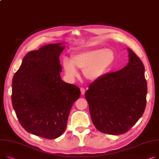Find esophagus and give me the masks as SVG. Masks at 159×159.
Here are the masks:
<instances>
[{
	"label": "esophagus",
	"instance_id": "esophagus-1",
	"mask_svg": "<svg viewBox=\"0 0 159 159\" xmlns=\"http://www.w3.org/2000/svg\"><path fill=\"white\" fill-rule=\"evenodd\" d=\"M80 92H81V94L83 95L85 94V92H86V90L84 88H80Z\"/></svg>",
	"mask_w": 159,
	"mask_h": 159
}]
</instances>
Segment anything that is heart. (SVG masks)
<instances>
[{"instance_id":"obj_1","label":"heart","mask_w":159,"mask_h":159,"mask_svg":"<svg viewBox=\"0 0 159 159\" xmlns=\"http://www.w3.org/2000/svg\"><path fill=\"white\" fill-rule=\"evenodd\" d=\"M114 59V53L111 49H92L73 54L71 61L65 58L62 66L66 76L70 79L78 75L77 67L83 70L84 75L88 80L94 81L104 75Z\"/></svg>"}]
</instances>
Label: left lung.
Wrapping results in <instances>:
<instances>
[{"instance_id":"1","label":"left lung","mask_w":159,"mask_h":159,"mask_svg":"<svg viewBox=\"0 0 159 159\" xmlns=\"http://www.w3.org/2000/svg\"><path fill=\"white\" fill-rule=\"evenodd\" d=\"M128 52L127 65L92 82L85 93L92 121L102 133H126L140 119L146 108L144 66L131 49L128 48Z\"/></svg>"}]
</instances>
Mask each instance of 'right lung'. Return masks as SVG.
Returning <instances> with one entry per match:
<instances>
[{
	"instance_id": "1",
	"label": "right lung",
	"mask_w": 159,
	"mask_h": 159,
	"mask_svg": "<svg viewBox=\"0 0 159 159\" xmlns=\"http://www.w3.org/2000/svg\"><path fill=\"white\" fill-rule=\"evenodd\" d=\"M62 43L49 44L24 57L12 82L11 101L20 125L28 132L48 139L66 128L80 90L62 81L59 56Z\"/></svg>"
}]
</instances>
